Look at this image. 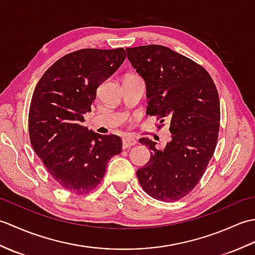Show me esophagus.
I'll return each mask as SVG.
<instances>
[{"label":"esophagus","instance_id":"1","mask_svg":"<svg viewBox=\"0 0 255 255\" xmlns=\"http://www.w3.org/2000/svg\"><path fill=\"white\" fill-rule=\"evenodd\" d=\"M136 143H137V141L133 138H130V137L123 138V147L125 149L129 148V147H132V145H134Z\"/></svg>","mask_w":255,"mask_h":255}]
</instances>
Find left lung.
<instances>
[{
  "instance_id": "1",
  "label": "left lung",
  "mask_w": 255,
  "mask_h": 255,
  "mask_svg": "<svg viewBox=\"0 0 255 255\" xmlns=\"http://www.w3.org/2000/svg\"><path fill=\"white\" fill-rule=\"evenodd\" d=\"M127 58L147 91L149 115L170 122L171 141L163 150L149 138L151 150L137 176L143 191L162 202H175L202 178L217 144L220 102L213 79L191 59L170 48L148 45L126 48Z\"/></svg>"
}]
</instances>
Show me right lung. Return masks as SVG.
<instances>
[{
    "instance_id": "add662e5",
    "label": "right lung",
    "mask_w": 255,
    "mask_h": 255,
    "mask_svg": "<svg viewBox=\"0 0 255 255\" xmlns=\"http://www.w3.org/2000/svg\"><path fill=\"white\" fill-rule=\"evenodd\" d=\"M125 59L123 48L74 51L53 63L35 88L28 115L30 143L49 174L71 193L93 191L108 161L122 152L121 137L99 134L82 123L97 88Z\"/></svg>"
}]
</instances>
